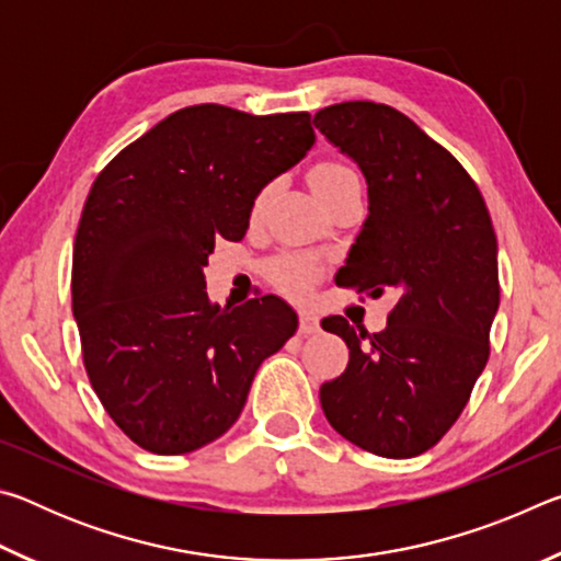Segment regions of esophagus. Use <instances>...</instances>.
<instances>
[{"label":"esophagus","mask_w":561,"mask_h":561,"mask_svg":"<svg viewBox=\"0 0 561 561\" xmlns=\"http://www.w3.org/2000/svg\"><path fill=\"white\" fill-rule=\"evenodd\" d=\"M299 331L301 334H317L319 317L314 314V311H299Z\"/></svg>","instance_id":"obj_1"}]
</instances>
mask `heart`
Segmentation results:
<instances>
[{"label":"heart","mask_w":561,"mask_h":561,"mask_svg":"<svg viewBox=\"0 0 561 561\" xmlns=\"http://www.w3.org/2000/svg\"><path fill=\"white\" fill-rule=\"evenodd\" d=\"M348 180H356L354 170L341 163H334V160H324V163L311 168L309 173V183L319 197H327L331 190L348 183ZM267 201H270V187H264L262 193L254 197L252 213L260 215L264 210V205H267ZM272 279L282 291L291 294V297H301V294L309 291L311 282L317 279V267L301 257H284L272 264Z\"/></svg>","instance_id":"heart-1"}]
</instances>
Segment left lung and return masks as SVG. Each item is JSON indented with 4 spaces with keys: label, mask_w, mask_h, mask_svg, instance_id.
I'll return each mask as SVG.
<instances>
[{
    "label": "left lung",
    "mask_w": 561,
    "mask_h": 561,
    "mask_svg": "<svg viewBox=\"0 0 561 561\" xmlns=\"http://www.w3.org/2000/svg\"><path fill=\"white\" fill-rule=\"evenodd\" d=\"M314 126L368 185V217L336 284L398 297L378 334L344 317L321 321L346 341L348 366L319 401L331 428L358 448L415 458L458 421L488 364L497 237L468 170L401 111L346 101L321 108Z\"/></svg>",
    "instance_id": "obj_1"
}]
</instances>
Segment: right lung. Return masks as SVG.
I'll list each match as a JSON object with an SVG mask.
<instances>
[{
	"label": "right lung",
	"mask_w": 561,
	"mask_h": 561,
	"mask_svg": "<svg viewBox=\"0 0 561 561\" xmlns=\"http://www.w3.org/2000/svg\"><path fill=\"white\" fill-rule=\"evenodd\" d=\"M314 138L304 111L201 103L170 113L93 180L71 307L93 391L144 450L193 453L230 431L262 360L297 331L272 294L213 304L203 267L215 240H242L254 197Z\"/></svg>",
	"instance_id": "add662e5"
}]
</instances>
